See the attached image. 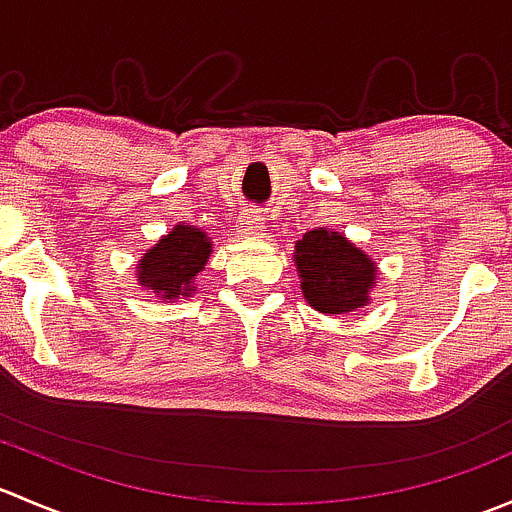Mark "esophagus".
Wrapping results in <instances>:
<instances>
[{
	"instance_id": "1",
	"label": "esophagus",
	"mask_w": 512,
	"mask_h": 512,
	"mask_svg": "<svg viewBox=\"0 0 512 512\" xmlns=\"http://www.w3.org/2000/svg\"><path fill=\"white\" fill-rule=\"evenodd\" d=\"M262 230H265V218L260 213H245L240 218L242 235H262Z\"/></svg>"
}]
</instances>
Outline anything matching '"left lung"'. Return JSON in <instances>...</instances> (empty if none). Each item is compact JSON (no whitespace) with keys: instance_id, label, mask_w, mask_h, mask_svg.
<instances>
[{"instance_id":"left-lung-1","label":"left lung","mask_w":512,"mask_h":512,"mask_svg":"<svg viewBox=\"0 0 512 512\" xmlns=\"http://www.w3.org/2000/svg\"><path fill=\"white\" fill-rule=\"evenodd\" d=\"M294 250L302 294L317 312L344 314L364 307L376 267L347 237L319 227L307 232Z\"/></svg>"}]
</instances>
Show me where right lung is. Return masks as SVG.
<instances>
[{"mask_svg": "<svg viewBox=\"0 0 512 512\" xmlns=\"http://www.w3.org/2000/svg\"><path fill=\"white\" fill-rule=\"evenodd\" d=\"M210 257V240L193 225H175L153 250L138 262V282L160 297H188L193 280Z\"/></svg>", "mask_w": 512, "mask_h": 512, "instance_id": "1", "label": "right lung"}]
</instances>
